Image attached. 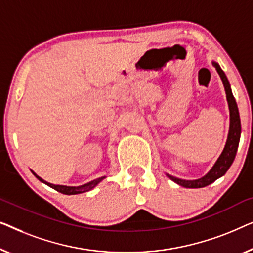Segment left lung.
<instances>
[{
    "mask_svg": "<svg viewBox=\"0 0 253 253\" xmlns=\"http://www.w3.org/2000/svg\"><path fill=\"white\" fill-rule=\"evenodd\" d=\"M213 66L215 67L216 72L219 73L220 78H221L223 87H225V90H226L227 101H228L229 112H230V126H229L228 138H227L225 149H223L222 154L220 155V157L214 164V166L212 167L211 170H210L205 176H203L198 180H181V179H177V177L169 175V174H167V176H169L170 180L184 188L206 187L209 186V184L214 182L216 179H219V177L225 175V173L228 170L230 165H232L234 162L235 156H236L237 148H238V142H240L241 120H240V115H238L236 101H235L232 89H230L229 83L228 80H227L226 74L223 73V71L221 70V67L219 66L218 63H214V62H213Z\"/></svg>",
    "mask_w": 253,
    "mask_h": 253,
    "instance_id": "8db88e82",
    "label": "left lung"
}]
</instances>
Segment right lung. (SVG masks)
<instances>
[{"mask_svg":"<svg viewBox=\"0 0 253 253\" xmlns=\"http://www.w3.org/2000/svg\"><path fill=\"white\" fill-rule=\"evenodd\" d=\"M34 174L35 176L38 177L39 180L41 181V182H43L47 184V186L51 187L52 189H55L57 191H59V193L62 194H65V195H77V194H81V193H86V191H89L91 190L92 188H94L95 186H97V184L101 182V181L104 179L105 176H102V177H98V179L96 180H92L90 181V182H88L86 184H83V186H79V187H67V186H59V184H51L47 182V181H44L43 179H41L40 176H38L37 174H35L34 172H32Z\"/></svg>","mask_w":253,"mask_h":253,"instance_id":"right-lung-1","label":"right lung"}]
</instances>
